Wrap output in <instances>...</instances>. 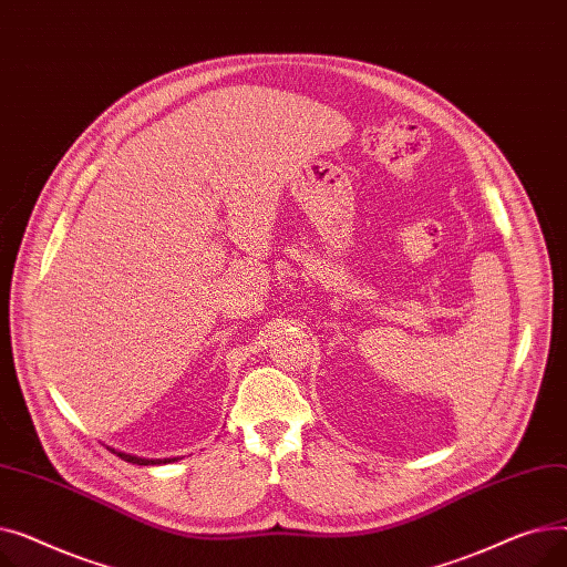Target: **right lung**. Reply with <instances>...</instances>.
Masks as SVG:
<instances>
[{
    "instance_id": "right-lung-1",
    "label": "right lung",
    "mask_w": 567,
    "mask_h": 567,
    "mask_svg": "<svg viewBox=\"0 0 567 567\" xmlns=\"http://www.w3.org/2000/svg\"><path fill=\"white\" fill-rule=\"evenodd\" d=\"M112 453H114V451H112ZM116 457H122V460H126V462H131V464H140V466L161 464L158 460H142V457H133V455H126V453H116Z\"/></svg>"
}]
</instances>
